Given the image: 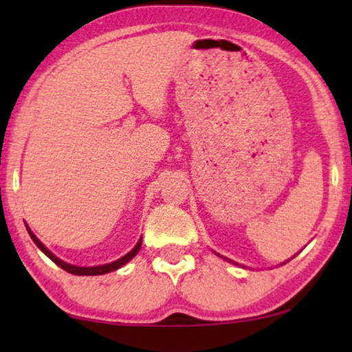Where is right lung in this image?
Instances as JSON below:
<instances>
[{"label": "right lung", "instance_id": "obj_1", "mask_svg": "<svg viewBox=\"0 0 352 352\" xmlns=\"http://www.w3.org/2000/svg\"><path fill=\"white\" fill-rule=\"evenodd\" d=\"M28 234H30V237H32L33 242L36 243V247L40 248L41 252L46 254L47 258L52 259V261H54L59 267L64 269V271L74 274V276H102V274L117 271V269L122 267L123 264H126V263L129 261V259H133L134 256H136L139 250H141V245H142V239H139L138 245L131 250V252H129L128 254H124L123 258H120V259H117V261H113V263H110V264H104V266H96V267H78V266H72V264H67V263H64V261H60L59 258H56L54 254H52V253L50 252V250H47V248L45 247V245H43V243L40 242V240H38V239L35 237V235L32 234L30 229H28Z\"/></svg>", "mask_w": 352, "mask_h": 352}]
</instances>
